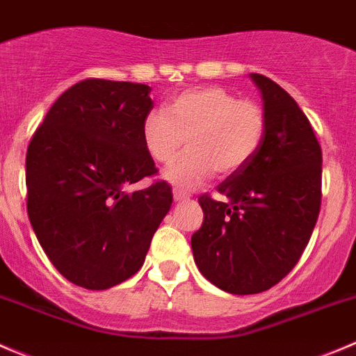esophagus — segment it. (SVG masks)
<instances>
[{
	"label": "esophagus",
	"mask_w": 356,
	"mask_h": 356,
	"mask_svg": "<svg viewBox=\"0 0 356 356\" xmlns=\"http://www.w3.org/2000/svg\"><path fill=\"white\" fill-rule=\"evenodd\" d=\"M173 199L177 200V202H183V200H188L190 195L188 193L181 192V190H173Z\"/></svg>",
	"instance_id": "1"
}]
</instances>
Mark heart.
I'll list each match as a JSON object with an SVG mask.
<instances>
[{
  "label": "heart",
  "instance_id": "1",
  "mask_svg": "<svg viewBox=\"0 0 356 356\" xmlns=\"http://www.w3.org/2000/svg\"><path fill=\"white\" fill-rule=\"evenodd\" d=\"M265 135V111L220 86L186 88L168 102L166 112L152 111L142 122L143 147L157 164L173 163L186 140V156L164 173L178 190L195 188L216 171L220 177L242 171Z\"/></svg>",
  "mask_w": 356,
  "mask_h": 356
}]
</instances>
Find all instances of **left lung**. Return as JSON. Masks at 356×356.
<instances>
[{"mask_svg":"<svg viewBox=\"0 0 356 356\" xmlns=\"http://www.w3.org/2000/svg\"><path fill=\"white\" fill-rule=\"evenodd\" d=\"M249 77L261 93L265 140L244 170L218 185L227 200L200 197L204 221L192 235L199 272L237 296L268 291L296 266L322 200V149L308 118L272 79Z\"/></svg>","mask_w":356,"mask_h":356,"instance_id":"left-lung-1","label":"left lung"}]
</instances>
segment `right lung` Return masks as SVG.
Returning a JSON list of instances; mask_svg holds the SVG:
<instances>
[{"label": "right lung", "instance_id": "1", "mask_svg": "<svg viewBox=\"0 0 356 356\" xmlns=\"http://www.w3.org/2000/svg\"><path fill=\"white\" fill-rule=\"evenodd\" d=\"M150 86L86 79L63 91L26 157L27 214L48 259L69 282L104 291L142 268L173 202L142 142Z\"/></svg>", "mask_w": 356, "mask_h": 356}]
</instances>
